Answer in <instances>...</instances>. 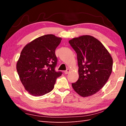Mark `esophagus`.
Instances as JSON below:
<instances>
[{"mask_svg":"<svg viewBox=\"0 0 126 126\" xmlns=\"http://www.w3.org/2000/svg\"><path fill=\"white\" fill-rule=\"evenodd\" d=\"M69 72H70V69H66V70L64 71V73H65V74H68Z\"/></svg>","mask_w":126,"mask_h":126,"instance_id":"1","label":"esophagus"}]
</instances>
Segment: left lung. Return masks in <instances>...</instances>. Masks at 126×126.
I'll return each mask as SVG.
<instances>
[{
    "mask_svg": "<svg viewBox=\"0 0 126 126\" xmlns=\"http://www.w3.org/2000/svg\"><path fill=\"white\" fill-rule=\"evenodd\" d=\"M69 43L77 53L79 65V78L72 86L82 97L93 95L108 80L113 59L104 45L93 36H82Z\"/></svg>",
    "mask_w": 126,
    "mask_h": 126,
    "instance_id": "obj_1",
    "label": "left lung"
}]
</instances>
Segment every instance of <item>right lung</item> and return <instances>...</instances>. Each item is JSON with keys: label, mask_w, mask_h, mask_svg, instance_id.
<instances>
[{"label": "right lung", "mask_w": 126, "mask_h": 126, "mask_svg": "<svg viewBox=\"0 0 126 126\" xmlns=\"http://www.w3.org/2000/svg\"><path fill=\"white\" fill-rule=\"evenodd\" d=\"M62 38L53 34L38 37L23 48L17 63L18 75L30 94L43 96L50 92L62 74L56 71L57 58L55 50Z\"/></svg>", "instance_id": "right-lung-1"}]
</instances>
